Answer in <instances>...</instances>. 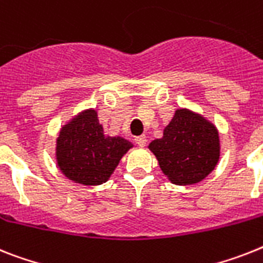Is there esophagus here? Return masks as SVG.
Masks as SVG:
<instances>
[{
	"label": "esophagus",
	"instance_id": "esophagus-1",
	"mask_svg": "<svg viewBox=\"0 0 263 263\" xmlns=\"http://www.w3.org/2000/svg\"><path fill=\"white\" fill-rule=\"evenodd\" d=\"M134 141H136V144L138 145L140 147H144L145 145H146V137L145 136H138L134 138Z\"/></svg>",
	"mask_w": 263,
	"mask_h": 263
}]
</instances>
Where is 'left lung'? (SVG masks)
Wrapping results in <instances>:
<instances>
[{
  "label": "left lung",
  "mask_w": 263,
  "mask_h": 263,
  "mask_svg": "<svg viewBox=\"0 0 263 263\" xmlns=\"http://www.w3.org/2000/svg\"><path fill=\"white\" fill-rule=\"evenodd\" d=\"M158 165L176 185L204 180L220 157L219 132L211 121L190 108H177L161 138L149 144Z\"/></svg>",
  "instance_id": "1"
}]
</instances>
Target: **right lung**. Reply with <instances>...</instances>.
<instances>
[{
  "label": "right lung",
  "mask_w": 263,
  "mask_h": 263,
  "mask_svg": "<svg viewBox=\"0 0 263 263\" xmlns=\"http://www.w3.org/2000/svg\"><path fill=\"white\" fill-rule=\"evenodd\" d=\"M133 144L105 134L95 108H87L60 129L56 164L67 179L82 185L106 183Z\"/></svg>",
  "instance_id": "add662e5"
}]
</instances>
